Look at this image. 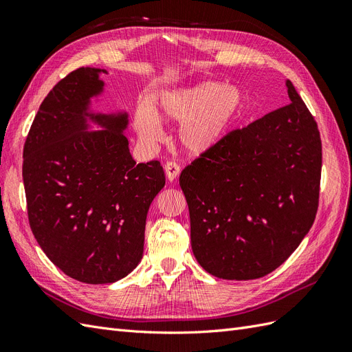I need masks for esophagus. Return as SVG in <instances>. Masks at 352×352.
Masks as SVG:
<instances>
[{"label": "esophagus", "instance_id": "34e87169", "mask_svg": "<svg viewBox=\"0 0 352 352\" xmlns=\"http://www.w3.org/2000/svg\"><path fill=\"white\" fill-rule=\"evenodd\" d=\"M164 172H166V176L170 182H173V180H176L180 173V166L176 162H167L164 166Z\"/></svg>", "mask_w": 352, "mask_h": 352}]
</instances>
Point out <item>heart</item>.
Here are the masks:
<instances>
[{"mask_svg": "<svg viewBox=\"0 0 352 352\" xmlns=\"http://www.w3.org/2000/svg\"><path fill=\"white\" fill-rule=\"evenodd\" d=\"M242 107V95L219 82H202L197 87L170 92L160 102V113L167 122H184L179 141L186 151L202 154L228 133ZM136 132L145 142L160 138V124L148 110L135 116Z\"/></svg>", "mask_w": 352, "mask_h": 352, "instance_id": "1", "label": "heart"}]
</instances>
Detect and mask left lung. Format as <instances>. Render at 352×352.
<instances>
[{
  "label": "left lung",
  "instance_id": "8db88e82",
  "mask_svg": "<svg viewBox=\"0 0 352 352\" xmlns=\"http://www.w3.org/2000/svg\"><path fill=\"white\" fill-rule=\"evenodd\" d=\"M286 87L289 104L226 133L180 173L194 255L216 278L272 273L314 223L320 132L292 82Z\"/></svg>",
  "mask_w": 352,
  "mask_h": 352
}]
</instances>
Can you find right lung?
<instances>
[{
	"mask_svg": "<svg viewBox=\"0 0 352 352\" xmlns=\"http://www.w3.org/2000/svg\"><path fill=\"white\" fill-rule=\"evenodd\" d=\"M80 67L42 101L23 146L29 225L54 265L83 283H113L142 258L146 212L166 184L157 160L136 164L122 133L126 114L91 116L104 131H85L98 73Z\"/></svg>",
	"mask_w": 352,
	"mask_h": 352,
	"instance_id": "right-lung-1",
	"label": "right lung"
}]
</instances>
